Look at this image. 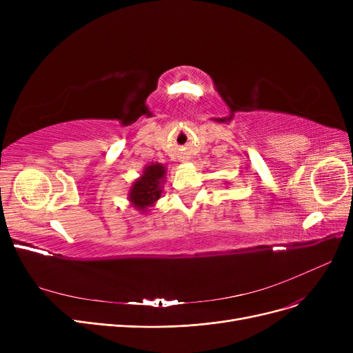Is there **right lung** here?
<instances>
[{
  "label": "right lung",
  "instance_id": "right-lung-1",
  "mask_svg": "<svg viewBox=\"0 0 353 353\" xmlns=\"http://www.w3.org/2000/svg\"><path fill=\"white\" fill-rule=\"evenodd\" d=\"M165 176V167L160 163L148 164L143 170V174L133 183L128 192V200L133 208L140 212H147L161 197V184Z\"/></svg>",
  "mask_w": 353,
  "mask_h": 353
}]
</instances>
